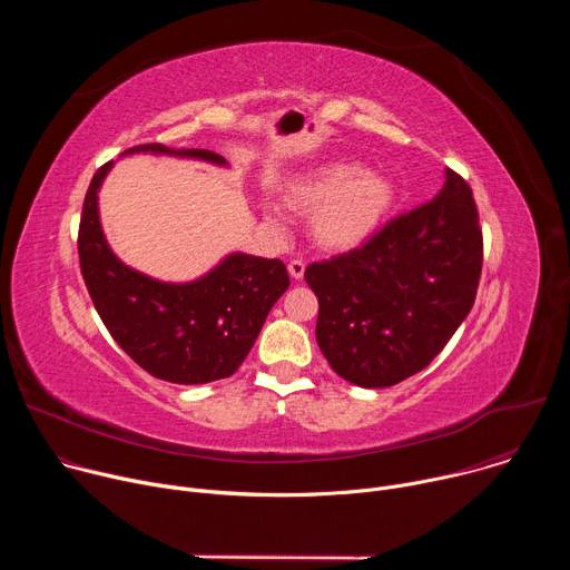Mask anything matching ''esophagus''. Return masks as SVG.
<instances>
[{"instance_id":"esophagus-1","label":"esophagus","mask_w":570,"mask_h":570,"mask_svg":"<svg viewBox=\"0 0 570 570\" xmlns=\"http://www.w3.org/2000/svg\"><path fill=\"white\" fill-rule=\"evenodd\" d=\"M304 268H306V264H304L302 259H291V264H288V275H291L293 279H302V277H304Z\"/></svg>"}]
</instances>
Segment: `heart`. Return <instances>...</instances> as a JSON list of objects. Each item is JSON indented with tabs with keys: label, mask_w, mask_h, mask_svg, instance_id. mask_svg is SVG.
Here are the masks:
<instances>
[{
	"label": "heart",
	"mask_w": 570,
	"mask_h": 570,
	"mask_svg": "<svg viewBox=\"0 0 570 570\" xmlns=\"http://www.w3.org/2000/svg\"><path fill=\"white\" fill-rule=\"evenodd\" d=\"M394 200L392 185L354 161L324 165L286 194V205L313 216V234L324 250H352L372 236ZM271 225L284 227L286 214L277 205H266Z\"/></svg>",
	"instance_id": "b5f03b06"
}]
</instances>
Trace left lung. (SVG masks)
Returning a JSON list of instances; mask_svg holds the SVG:
<instances>
[{
  "label": "left lung",
  "instance_id": "1",
  "mask_svg": "<svg viewBox=\"0 0 570 570\" xmlns=\"http://www.w3.org/2000/svg\"><path fill=\"white\" fill-rule=\"evenodd\" d=\"M480 268L471 189L446 169L433 200L387 223L363 248L306 268L320 302V352L361 387H390L417 374L469 315Z\"/></svg>",
  "mask_w": 570,
  "mask_h": 570
}]
</instances>
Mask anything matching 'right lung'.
I'll use <instances>...</instances> for the list:
<instances>
[{"label":"right lung","instance_id":"add662e5","mask_svg":"<svg viewBox=\"0 0 570 570\" xmlns=\"http://www.w3.org/2000/svg\"><path fill=\"white\" fill-rule=\"evenodd\" d=\"M171 155L227 167L203 148L141 144L124 155ZM112 161L86 194L78 257L90 297L117 345L155 379L198 385L232 376L253 350L273 304L291 279L279 259L225 255L191 282H161L126 266L110 248L99 216V191Z\"/></svg>","mask_w":570,"mask_h":570}]
</instances>
